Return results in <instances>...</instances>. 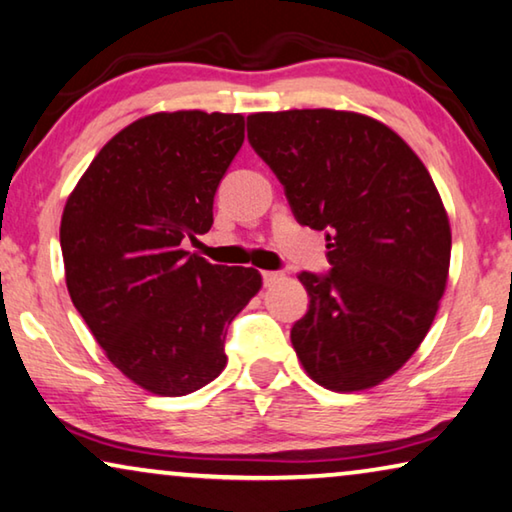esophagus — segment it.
Returning <instances> with one entry per match:
<instances>
[{"label": "esophagus", "instance_id": "1", "mask_svg": "<svg viewBox=\"0 0 512 512\" xmlns=\"http://www.w3.org/2000/svg\"><path fill=\"white\" fill-rule=\"evenodd\" d=\"M262 278H264V285H271V282H276L282 278V273L278 271H262Z\"/></svg>", "mask_w": 512, "mask_h": 512}]
</instances>
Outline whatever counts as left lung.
<instances>
[{
    "instance_id": "1",
    "label": "left lung",
    "mask_w": 512,
    "mask_h": 512,
    "mask_svg": "<svg viewBox=\"0 0 512 512\" xmlns=\"http://www.w3.org/2000/svg\"><path fill=\"white\" fill-rule=\"evenodd\" d=\"M248 140L296 220L329 241V276H299L303 370L338 393L381 384L421 347L446 292L451 223L430 172L393 128L347 110L255 112Z\"/></svg>"
}]
</instances>
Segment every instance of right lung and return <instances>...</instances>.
<instances>
[{
	"label": "right lung",
	"instance_id": "obj_1",
	"mask_svg": "<svg viewBox=\"0 0 512 512\" xmlns=\"http://www.w3.org/2000/svg\"><path fill=\"white\" fill-rule=\"evenodd\" d=\"M243 133V114H147L98 151L61 213L73 305L114 368L154 395L179 398L216 379L227 326L262 289L257 269L181 248L211 230Z\"/></svg>",
	"mask_w": 512,
	"mask_h": 512
}]
</instances>
